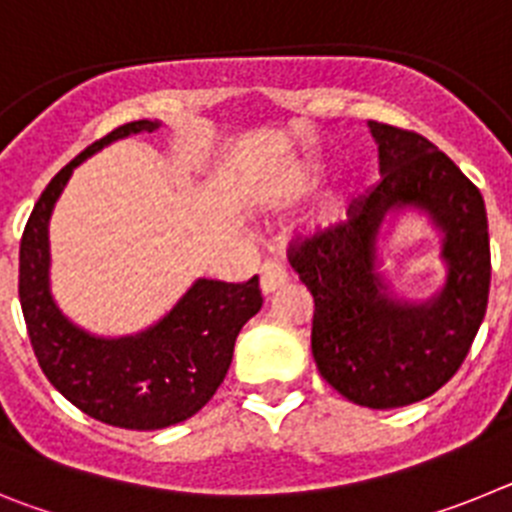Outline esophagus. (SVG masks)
<instances>
[{
  "mask_svg": "<svg viewBox=\"0 0 512 512\" xmlns=\"http://www.w3.org/2000/svg\"><path fill=\"white\" fill-rule=\"evenodd\" d=\"M287 282L289 277L282 264H277V261H266V264L261 266V292H264V295H274V292L282 289Z\"/></svg>",
  "mask_w": 512,
  "mask_h": 512,
  "instance_id": "1",
  "label": "esophagus"
}]
</instances>
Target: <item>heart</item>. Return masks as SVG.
Wrapping results in <instances>:
<instances>
[{"instance_id":"1","label":"heart","mask_w":512,"mask_h":512,"mask_svg":"<svg viewBox=\"0 0 512 512\" xmlns=\"http://www.w3.org/2000/svg\"><path fill=\"white\" fill-rule=\"evenodd\" d=\"M325 169H328V166H325L323 156L297 158L295 164H289L287 169H284V174L279 176L277 187H274L277 202H282V205H295V202L310 197L325 179ZM346 205L348 189L343 187V184H338V187H333L323 197V202H320L318 210H315V217H312V225L318 230L336 228L343 220V215H346Z\"/></svg>"}]
</instances>
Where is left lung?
<instances>
[{
  "instance_id": "8db88e82",
  "label": "left lung",
  "mask_w": 512,
  "mask_h": 512,
  "mask_svg": "<svg viewBox=\"0 0 512 512\" xmlns=\"http://www.w3.org/2000/svg\"><path fill=\"white\" fill-rule=\"evenodd\" d=\"M382 182L348 223L289 248L315 300L312 356L330 387L372 410L405 408L449 382L469 354L490 295V235L479 189L431 140L369 120ZM415 211L442 235V287L397 296L381 259L383 225Z\"/></svg>"
}]
</instances>
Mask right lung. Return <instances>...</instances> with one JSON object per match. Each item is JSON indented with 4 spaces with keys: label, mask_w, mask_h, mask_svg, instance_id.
I'll return each instance as SVG.
<instances>
[{
    "label": "right lung",
    "mask_w": 512,
    "mask_h": 512,
    "mask_svg": "<svg viewBox=\"0 0 512 512\" xmlns=\"http://www.w3.org/2000/svg\"><path fill=\"white\" fill-rule=\"evenodd\" d=\"M158 128V120L120 125L63 166L35 202L20 241V305L40 369L81 413L128 431L169 428L205 408L228 374L235 338L264 302L259 277L243 284L197 279L164 318L117 338L94 336L56 305L48 225L71 174L115 140Z\"/></svg>",
    "instance_id": "right-lung-1"
}]
</instances>
